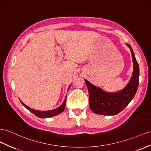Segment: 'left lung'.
Instances as JSON below:
<instances>
[{"label":"left lung","mask_w":151,"mask_h":151,"mask_svg":"<svg viewBox=\"0 0 151 151\" xmlns=\"http://www.w3.org/2000/svg\"><path fill=\"white\" fill-rule=\"evenodd\" d=\"M131 50L133 72L127 86L122 90L116 93H107L100 88L84 80L89 93V107L97 114L114 116L121 112L135 96L138 86L139 67L132 48L126 44Z\"/></svg>","instance_id":"obj_1"}]
</instances>
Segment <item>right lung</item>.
<instances>
[{"label":"right lung","instance_id":"obj_1","mask_svg":"<svg viewBox=\"0 0 151 151\" xmlns=\"http://www.w3.org/2000/svg\"><path fill=\"white\" fill-rule=\"evenodd\" d=\"M70 87V86H69V88ZM69 88H68V89H69ZM20 101H21V103L22 104V105L24 106V107L27 108L30 112L33 113L37 117H40V118H47V117H51L58 115V114H59L62 113L65 107L66 97H65V99L63 104L61 105L59 107L56 108L55 109H53V110H51V111H37V110L28 107V106H27L25 104H24L21 100H20Z\"/></svg>","mask_w":151,"mask_h":151}]
</instances>
